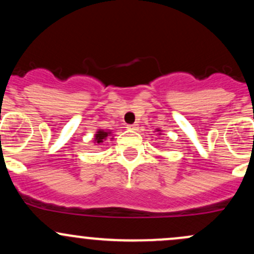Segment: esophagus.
Masks as SVG:
<instances>
[{
    "label": "esophagus",
    "instance_id": "esophagus-1",
    "mask_svg": "<svg viewBox=\"0 0 254 254\" xmlns=\"http://www.w3.org/2000/svg\"><path fill=\"white\" fill-rule=\"evenodd\" d=\"M127 127L129 130H136L137 127H138V124H129Z\"/></svg>",
    "mask_w": 254,
    "mask_h": 254
}]
</instances>
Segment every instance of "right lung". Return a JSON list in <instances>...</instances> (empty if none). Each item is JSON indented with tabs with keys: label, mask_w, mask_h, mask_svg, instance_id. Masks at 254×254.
Instances as JSON below:
<instances>
[{
	"label": "right lung",
	"mask_w": 254,
	"mask_h": 254,
	"mask_svg": "<svg viewBox=\"0 0 254 254\" xmlns=\"http://www.w3.org/2000/svg\"><path fill=\"white\" fill-rule=\"evenodd\" d=\"M107 136H109V132H105L104 130H99L97 135H95V141H97L98 143H101V142H104L103 139L106 138Z\"/></svg>",
	"instance_id": "right-lung-1"
}]
</instances>
